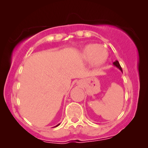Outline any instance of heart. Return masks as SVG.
<instances>
[{
    "mask_svg": "<svg viewBox=\"0 0 148 148\" xmlns=\"http://www.w3.org/2000/svg\"><path fill=\"white\" fill-rule=\"evenodd\" d=\"M108 57V53L104 47L97 44H88L83 49L82 58L91 62L92 66L99 67L104 64Z\"/></svg>",
    "mask_w": 148,
    "mask_h": 148,
    "instance_id": "heart-1",
    "label": "heart"
}]
</instances>
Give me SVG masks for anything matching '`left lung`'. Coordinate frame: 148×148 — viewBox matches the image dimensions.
Here are the masks:
<instances>
[{"mask_svg":"<svg viewBox=\"0 0 148 148\" xmlns=\"http://www.w3.org/2000/svg\"><path fill=\"white\" fill-rule=\"evenodd\" d=\"M113 65L114 66H116L117 67V69H119L121 71H122V68H121V66H120V64H119V62H118V61H115V62H113Z\"/></svg>","mask_w":148,"mask_h":148,"instance_id":"8db88e82","label":"left lung"}]
</instances>
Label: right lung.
I'll return each instance as SVG.
<instances>
[{"mask_svg": "<svg viewBox=\"0 0 148 148\" xmlns=\"http://www.w3.org/2000/svg\"><path fill=\"white\" fill-rule=\"evenodd\" d=\"M59 125H60V124H58V125H56V126H55V127H58V126H59Z\"/></svg>", "mask_w": 148, "mask_h": 148, "instance_id": "add662e5", "label": "right lung"}]
</instances>
